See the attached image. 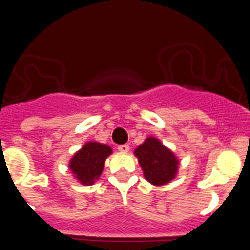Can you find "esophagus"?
I'll list each match as a JSON object with an SVG mask.
<instances>
[{
	"instance_id": "1",
	"label": "esophagus",
	"mask_w": 250,
	"mask_h": 250,
	"mask_svg": "<svg viewBox=\"0 0 250 250\" xmlns=\"http://www.w3.org/2000/svg\"><path fill=\"white\" fill-rule=\"evenodd\" d=\"M118 150H119V151H120V152H129L130 146H129V145H126V144L119 145V146H118Z\"/></svg>"
}]
</instances>
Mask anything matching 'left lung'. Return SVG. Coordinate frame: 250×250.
<instances>
[{
    "instance_id": "8db88e82",
    "label": "left lung",
    "mask_w": 250,
    "mask_h": 250,
    "mask_svg": "<svg viewBox=\"0 0 250 250\" xmlns=\"http://www.w3.org/2000/svg\"><path fill=\"white\" fill-rule=\"evenodd\" d=\"M143 169L144 178L154 187L169 184L179 173L178 156L155 136H147L143 144L134 150Z\"/></svg>"
}]
</instances>
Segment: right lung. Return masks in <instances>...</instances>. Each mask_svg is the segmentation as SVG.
<instances>
[{
	"instance_id": "add662e5",
	"label": "right lung",
	"mask_w": 250,
	"mask_h": 250,
	"mask_svg": "<svg viewBox=\"0 0 250 250\" xmlns=\"http://www.w3.org/2000/svg\"><path fill=\"white\" fill-rule=\"evenodd\" d=\"M112 154L111 146L99 141H87L68 161V169L80 184H95L100 179L106 159Z\"/></svg>"
}]
</instances>
